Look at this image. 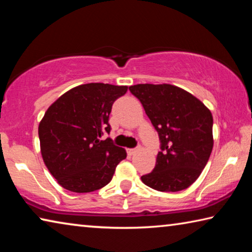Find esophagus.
I'll use <instances>...</instances> for the list:
<instances>
[{
    "mask_svg": "<svg viewBox=\"0 0 252 252\" xmlns=\"http://www.w3.org/2000/svg\"><path fill=\"white\" fill-rule=\"evenodd\" d=\"M136 151H138V150H136V149H127V150H126V152H127V155H129V156H132V155H134V153H135Z\"/></svg>",
    "mask_w": 252,
    "mask_h": 252,
    "instance_id": "esophagus-1",
    "label": "esophagus"
}]
</instances>
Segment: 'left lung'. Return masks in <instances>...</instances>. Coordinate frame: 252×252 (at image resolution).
I'll return each mask as SVG.
<instances>
[{"mask_svg":"<svg viewBox=\"0 0 252 252\" xmlns=\"http://www.w3.org/2000/svg\"><path fill=\"white\" fill-rule=\"evenodd\" d=\"M138 97L159 134L161 151L141 180L162 192L187 189L206 167L213 148L212 114L201 101L171 84H135Z\"/></svg>","mask_w":252,"mask_h":252,"instance_id":"8db88e82","label":"left lung"}]
</instances>
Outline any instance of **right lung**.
I'll list each match as a JSON object with an SVG mask.
<instances>
[{"mask_svg":"<svg viewBox=\"0 0 252 252\" xmlns=\"http://www.w3.org/2000/svg\"><path fill=\"white\" fill-rule=\"evenodd\" d=\"M126 85L81 84L53 102L39 125L41 155L58 183L72 192L101 189L113 177L119 162L126 158L109 133L113 102L125 95Z\"/></svg>","mask_w":252,"mask_h":252,"instance_id":"right-lung-1","label":"right lung"}]
</instances>
